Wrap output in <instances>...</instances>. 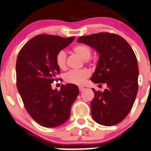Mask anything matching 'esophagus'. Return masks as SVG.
<instances>
[{
  "label": "esophagus",
  "instance_id": "34e87169",
  "mask_svg": "<svg viewBox=\"0 0 151 151\" xmlns=\"http://www.w3.org/2000/svg\"><path fill=\"white\" fill-rule=\"evenodd\" d=\"M84 90H85V87H79V91H80V92H82V91H83Z\"/></svg>",
  "mask_w": 151,
  "mask_h": 151
}]
</instances>
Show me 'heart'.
<instances>
[{
	"mask_svg": "<svg viewBox=\"0 0 151 151\" xmlns=\"http://www.w3.org/2000/svg\"><path fill=\"white\" fill-rule=\"evenodd\" d=\"M73 52L81 57L85 62H89L92 55V50L86 44H78L73 47ZM56 64L61 70L66 68V54L61 50L58 52L55 57ZM90 76V72L86 69L79 70H70L64 76V81L67 83L76 85H81L85 83L87 78Z\"/></svg>",
	"mask_w": 151,
	"mask_h": 151,
	"instance_id": "1",
	"label": "heart"
}]
</instances>
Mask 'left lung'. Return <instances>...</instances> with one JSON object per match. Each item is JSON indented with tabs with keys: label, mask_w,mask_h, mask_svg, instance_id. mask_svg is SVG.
Wrapping results in <instances>:
<instances>
[{
	"label": "left lung",
	"mask_w": 151,
	"mask_h": 151,
	"mask_svg": "<svg viewBox=\"0 0 151 151\" xmlns=\"http://www.w3.org/2000/svg\"><path fill=\"white\" fill-rule=\"evenodd\" d=\"M77 41L99 54L91 81L107 85L104 92L92 89V118L102 125L118 124L129 114L138 92L139 67L132 48L122 37L107 32L81 36Z\"/></svg>",
	"instance_id": "obj_1"
}]
</instances>
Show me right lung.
<instances>
[{"label":"right lung","instance_id":"add662e5","mask_svg":"<svg viewBox=\"0 0 151 151\" xmlns=\"http://www.w3.org/2000/svg\"><path fill=\"white\" fill-rule=\"evenodd\" d=\"M75 37L63 38L40 34L22 47L16 63L17 87L26 110L33 120L45 127H55L69 118L70 108L79 94L77 85H62L52 89L60 68L56 64L58 52Z\"/></svg>","mask_w":151,"mask_h":151}]
</instances>
